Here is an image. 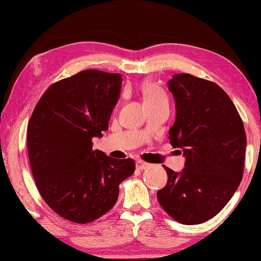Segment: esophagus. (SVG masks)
Here are the masks:
<instances>
[{
	"instance_id": "34e87169",
	"label": "esophagus",
	"mask_w": 261,
	"mask_h": 261,
	"mask_svg": "<svg viewBox=\"0 0 261 261\" xmlns=\"http://www.w3.org/2000/svg\"><path fill=\"white\" fill-rule=\"evenodd\" d=\"M135 166H137L138 170H146V169H148L149 166H151V164L142 162V160H138V162L135 163Z\"/></svg>"
}]
</instances>
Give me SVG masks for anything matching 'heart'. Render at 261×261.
<instances>
[{
    "mask_svg": "<svg viewBox=\"0 0 261 261\" xmlns=\"http://www.w3.org/2000/svg\"><path fill=\"white\" fill-rule=\"evenodd\" d=\"M142 96H144V102L145 105H148V103H153L158 99L166 98L164 91L160 89L158 85L153 83H147L145 84L144 89H142Z\"/></svg>",
    "mask_w": 261,
    "mask_h": 261,
    "instance_id": "b5f03b06",
    "label": "heart"
}]
</instances>
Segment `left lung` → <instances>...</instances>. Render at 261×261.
Returning a JSON list of instances; mask_svg holds the SVG:
<instances>
[{
    "mask_svg": "<svg viewBox=\"0 0 261 261\" xmlns=\"http://www.w3.org/2000/svg\"><path fill=\"white\" fill-rule=\"evenodd\" d=\"M167 85L177 112L169 139L183 151L185 167L174 172L164 165L167 183L156 197L178 222L199 224L223 209L242 179L244 122L229 96L213 82L178 73Z\"/></svg>",
    "mask_w": 261,
    "mask_h": 261,
    "instance_id": "1",
    "label": "left lung"
}]
</instances>
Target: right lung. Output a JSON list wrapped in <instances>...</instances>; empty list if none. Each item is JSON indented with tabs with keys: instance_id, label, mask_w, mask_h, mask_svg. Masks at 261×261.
<instances>
[{
	"instance_id": "1",
	"label": "right lung",
	"mask_w": 261,
	"mask_h": 261,
	"mask_svg": "<svg viewBox=\"0 0 261 261\" xmlns=\"http://www.w3.org/2000/svg\"><path fill=\"white\" fill-rule=\"evenodd\" d=\"M121 84L120 73L81 71L52 84L28 122V156L38 190L53 212L74 223L108 213L120 183L135 171L133 159L92 149V138L108 129Z\"/></svg>"
}]
</instances>
